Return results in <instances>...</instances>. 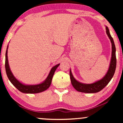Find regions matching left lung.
Segmentation results:
<instances>
[{"instance_id": "left-lung-1", "label": "left lung", "mask_w": 123, "mask_h": 123, "mask_svg": "<svg viewBox=\"0 0 123 123\" xmlns=\"http://www.w3.org/2000/svg\"><path fill=\"white\" fill-rule=\"evenodd\" d=\"M106 32L111 43V57L110 64L106 74L100 80H97L92 83H83L75 80L72 74L71 69H70V78L72 85L77 91L83 93H96L102 90L106 86L111 80L115 73L117 66V59H116V48L113 38L110 33L108 27L106 26Z\"/></svg>"}]
</instances>
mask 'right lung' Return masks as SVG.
<instances>
[{
  "label": "right lung",
  "instance_id": "1",
  "mask_svg": "<svg viewBox=\"0 0 123 123\" xmlns=\"http://www.w3.org/2000/svg\"><path fill=\"white\" fill-rule=\"evenodd\" d=\"M8 45L7 46L6 53L5 67H6V73L9 80L12 83V85L15 87H16V88H17L20 92L24 93H37L46 90L50 86L54 74L55 70L59 67V65H60V64L55 65L51 69L47 78L41 83L36 84V85H26V84L22 83L21 82L18 80L13 74L12 72L10 69L9 63H8Z\"/></svg>",
  "mask_w": 123,
  "mask_h": 123
}]
</instances>
